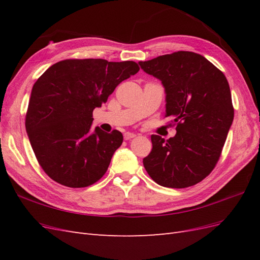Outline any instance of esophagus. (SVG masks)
I'll return each instance as SVG.
<instances>
[{
	"instance_id": "34e87169",
	"label": "esophagus",
	"mask_w": 260,
	"mask_h": 260,
	"mask_svg": "<svg viewBox=\"0 0 260 260\" xmlns=\"http://www.w3.org/2000/svg\"><path fill=\"white\" fill-rule=\"evenodd\" d=\"M137 136L135 135V133H132V132H125L124 135H123V138H124V140H130V139H133V138H136Z\"/></svg>"
}]
</instances>
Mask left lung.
<instances>
[{"instance_id":"obj_1","label":"left lung","mask_w":260,"mask_h":260,"mask_svg":"<svg viewBox=\"0 0 260 260\" xmlns=\"http://www.w3.org/2000/svg\"><path fill=\"white\" fill-rule=\"evenodd\" d=\"M159 79L166 93V115L175 118L177 133L165 141L152 135L153 148L144 168L157 184L192 186L205 179L221 155L234 109L222 72L200 54L179 51L139 61Z\"/></svg>"}]
</instances>
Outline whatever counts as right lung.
<instances>
[{
	"label": "right lung",
	"instance_id": "1",
	"mask_svg": "<svg viewBox=\"0 0 260 260\" xmlns=\"http://www.w3.org/2000/svg\"><path fill=\"white\" fill-rule=\"evenodd\" d=\"M139 70L132 60L65 59L36 81L26 130L39 164L52 180L85 187L105 175L123 137L118 130H91L93 109L106 103L116 86Z\"/></svg>",
	"mask_w": 260,
	"mask_h": 260
}]
</instances>
